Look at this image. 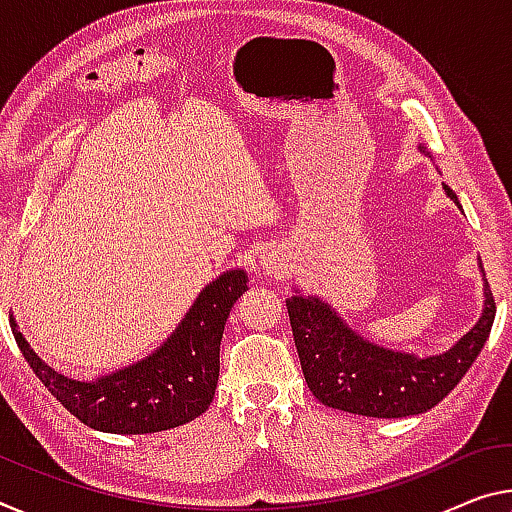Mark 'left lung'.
<instances>
[{"label":"left lung","mask_w":512,"mask_h":512,"mask_svg":"<svg viewBox=\"0 0 512 512\" xmlns=\"http://www.w3.org/2000/svg\"><path fill=\"white\" fill-rule=\"evenodd\" d=\"M419 148L433 161L424 145ZM442 186L462 209L456 193ZM478 269L483 273L481 262ZM287 312L305 383L316 399L353 415L396 419L435 408L460 383L488 342L497 310L488 280H483V310L474 328L449 351L426 358L369 342L326 300L303 296L298 289L287 298Z\"/></svg>","instance_id":"8db88e82"}]
</instances>
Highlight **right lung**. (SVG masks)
<instances>
[{
	"instance_id": "right-lung-1",
	"label": "right lung",
	"mask_w": 512,
	"mask_h": 512,
	"mask_svg": "<svg viewBox=\"0 0 512 512\" xmlns=\"http://www.w3.org/2000/svg\"><path fill=\"white\" fill-rule=\"evenodd\" d=\"M246 289L243 269L221 273L157 351L93 380L63 376L38 358L18 323L11 330L24 360L70 415L102 433H159L189 424L214 401L225 321Z\"/></svg>"
}]
</instances>
